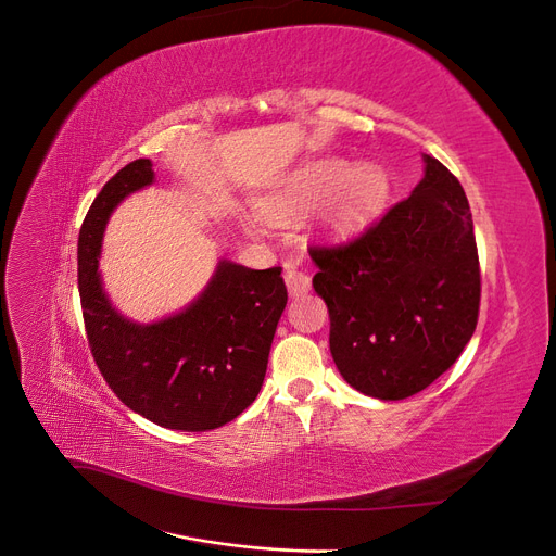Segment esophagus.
Segmentation results:
<instances>
[{"mask_svg":"<svg viewBox=\"0 0 556 556\" xmlns=\"http://www.w3.org/2000/svg\"><path fill=\"white\" fill-rule=\"evenodd\" d=\"M285 285L292 296H304L311 290V278L308 274L299 271L294 264H285Z\"/></svg>","mask_w":556,"mask_h":556,"instance_id":"esophagus-1","label":"esophagus"}]
</instances>
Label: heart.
I'll return each mask as SVG.
<instances>
[{
	"label": "heart",
	"mask_w": 556,
	"mask_h": 556,
	"mask_svg": "<svg viewBox=\"0 0 556 556\" xmlns=\"http://www.w3.org/2000/svg\"><path fill=\"white\" fill-rule=\"evenodd\" d=\"M390 197V176L376 162L343 164L341 160H311L278 180L257 199V215L282 225L323 204L317 229L325 239L345 241L374 220Z\"/></svg>",
	"instance_id": "1"
}]
</instances>
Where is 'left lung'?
<instances>
[{"label": "left lung", "instance_id": "1", "mask_svg": "<svg viewBox=\"0 0 556 556\" xmlns=\"http://www.w3.org/2000/svg\"><path fill=\"white\" fill-rule=\"evenodd\" d=\"M410 197L359 239L311 248L343 380L380 401L422 392L457 362L478 325L480 268L459 180L431 155Z\"/></svg>", "mask_w": 556, "mask_h": 556}]
</instances>
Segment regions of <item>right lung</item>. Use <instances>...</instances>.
I'll return each mask as SVG.
<instances>
[{
	"label": "right lung",
	"mask_w": 556,
	"mask_h": 556,
	"mask_svg": "<svg viewBox=\"0 0 556 556\" xmlns=\"http://www.w3.org/2000/svg\"><path fill=\"white\" fill-rule=\"evenodd\" d=\"M155 182L153 162L134 160L92 201L78 237V290L92 357L127 408L176 431H211L257 399L268 350L288 304L282 268L220 260L188 306L137 323L113 306L99 257L109 217Z\"/></svg>",
	"instance_id": "add662e5"
}]
</instances>
